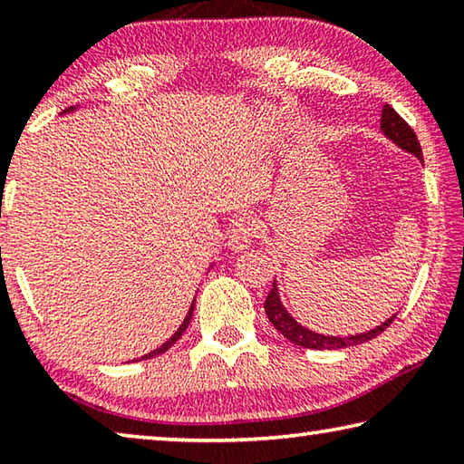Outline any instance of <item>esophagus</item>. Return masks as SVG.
<instances>
[{
    "label": "esophagus",
    "instance_id": "34e87169",
    "mask_svg": "<svg viewBox=\"0 0 464 464\" xmlns=\"http://www.w3.org/2000/svg\"><path fill=\"white\" fill-rule=\"evenodd\" d=\"M256 231H257V225L251 217L235 218L233 225L229 227V249L231 251L247 249L256 237Z\"/></svg>",
    "mask_w": 464,
    "mask_h": 464
}]
</instances>
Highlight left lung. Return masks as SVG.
Returning <instances> with one entry per match:
<instances>
[{"mask_svg":"<svg viewBox=\"0 0 464 464\" xmlns=\"http://www.w3.org/2000/svg\"><path fill=\"white\" fill-rule=\"evenodd\" d=\"M381 130H382V135L389 140H392V143H395L399 149H403V151L411 153L413 157H418V160L423 163L421 145H420L418 137H415L413 129L389 104L382 106ZM264 309H266V315H268V319H270V324L276 327L288 342H293L295 345H301V348H311V350H342V348H350V345L364 343L368 340H372V337L381 335L384 329L392 324V319H395V315H392L387 321H382L381 325L371 329V332L356 334V335L340 337V335L317 334V332H313V329H307L304 325L298 324V321L286 311V307L280 301L276 280H274L272 290L268 293V296H266Z\"/></svg>","mask_w":464,"mask_h":464,"instance_id":"obj_1","label":"left lung"}]
</instances>
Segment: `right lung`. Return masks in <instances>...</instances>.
<instances>
[{
	"instance_id": "obj_1",
	"label": "right lung",
	"mask_w": 464,
	"mask_h": 464,
	"mask_svg": "<svg viewBox=\"0 0 464 464\" xmlns=\"http://www.w3.org/2000/svg\"><path fill=\"white\" fill-rule=\"evenodd\" d=\"M73 110L75 108H67L65 110V112H63V114H67V112H73ZM194 304H196V296H194V301H192V304H190V309H188V315L184 317V321H182V325H179L178 329H176V334L174 335H171L169 337V340L166 342V343H161L160 345V348H155L153 352H149V354H145V356H140L139 360H149V358H153V356H160V354H163V352H168L169 348H171V345H174L178 340H179V337H182V334L186 332V327L188 325H190V319H192V313H194Z\"/></svg>"
}]
</instances>
